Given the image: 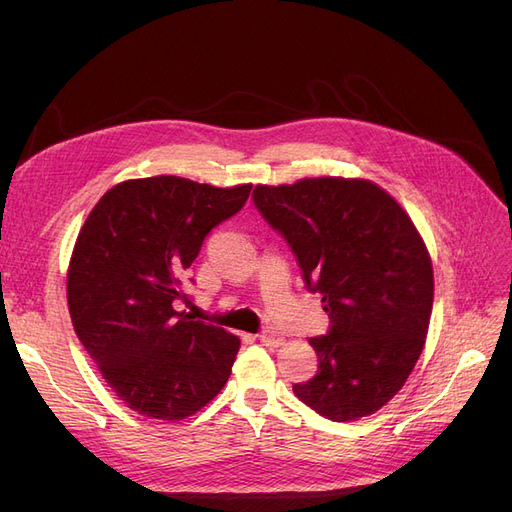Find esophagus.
Listing matches in <instances>:
<instances>
[{
  "label": "esophagus",
  "mask_w": 512,
  "mask_h": 512,
  "mask_svg": "<svg viewBox=\"0 0 512 512\" xmlns=\"http://www.w3.org/2000/svg\"><path fill=\"white\" fill-rule=\"evenodd\" d=\"M258 339H260L262 346H273V348H277V346L284 344V337L277 335V333H271V331L258 333Z\"/></svg>",
  "instance_id": "esophagus-1"
}]
</instances>
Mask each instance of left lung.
<instances>
[{
  "label": "left lung",
  "mask_w": 512,
  "mask_h": 512,
  "mask_svg": "<svg viewBox=\"0 0 512 512\" xmlns=\"http://www.w3.org/2000/svg\"><path fill=\"white\" fill-rule=\"evenodd\" d=\"M252 198L329 314V331L309 339L316 376L294 384V395L337 423L374 414L425 346L433 269L421 235L395 198L363 179L256 185Z\"/></svg>",
  "instance_id": "1"
}]
</instances>
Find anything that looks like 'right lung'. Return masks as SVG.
<instances>
[{
	"mask_svg": "<svg viewBox=\"0 0 512 512\" xmlns=\"http://www.w3.org/2000/svg\"><path fill=\"white\" fill-rule=\"evenodd\" d=\"M252 185L213 188L173 175L123 181L89 213L68 269L74 331L117 397L181 421L222 391L239 337L177 312L183 271Z\"/></svg>",
	"mask_w": 512,
	"mask_h": 512,
	"instance_id": "1",
	"label": "right lung"
}]
</instances>
